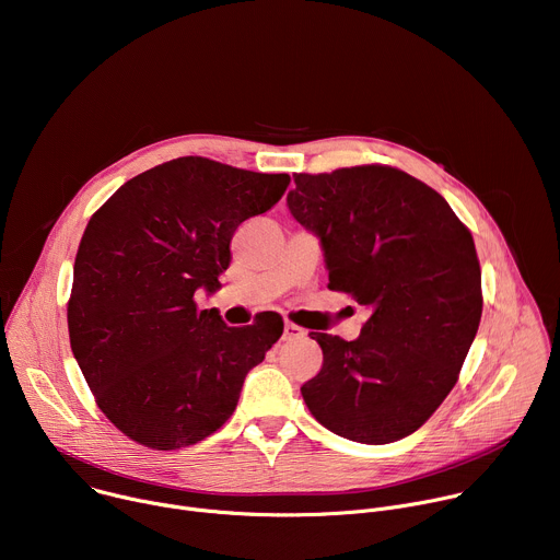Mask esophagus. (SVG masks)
<instances>
[{
    "instance_id": "obj_1",
    "label": "esophagus",
    "mask_w": 560,
    "mask_h": 560,
    "mask_svg": "<svg viewBox=\"0 0 560 560\" xmlns=\"http://www.w3.org/2000/svg\"><path fill=\"white\" fill-rule=\"evenodd\" d=\"M303 337H305L303 328L285 322V326H283V341H296V339H303Z\"/></svg>"
}]
</instances>
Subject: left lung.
I'll list each match as a JSON object with an SVG mask.
<instances>
[{
  "label": "left lung",
  "instance_id": "obj_1",
  "mask_svg": "<svg viewBox=\"0 0 560 560\" xmlns=\"http://www.w3.org/2000/svg\"><path fill=\"white\" fill-rule=\"evenodd\" d=\"M294 184L288 208L318 236L328 288L370 310L354 341L312 332L324 365L303 383V401L343 439H404L454 387L481 322L474 238L436 190L389 166L303 173Z\"/></svg>",
  "mask_w": 560,
  "mask_h": 560
}]
</instances>
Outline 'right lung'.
<instances>
[{
    "mask_svg": "<svg viewBox=\"0 0 560 560\" xmlns=\"http://www.w3.org/2000/svg\"><path fill=\"white\" fill-rule=\"evenodd\" d=\"M288 184L179 156L126 182L89 221L68 301L70 348L100 410L132 441L177 450L217 432L279 341L281 316L230 328L195 294L221 288L234 230Z\"/></svg>",
    "mask_w": 560,
    "mask_h": 560,
    "instance_id": "1",
    "label": "right lung"
}]
</instances>
